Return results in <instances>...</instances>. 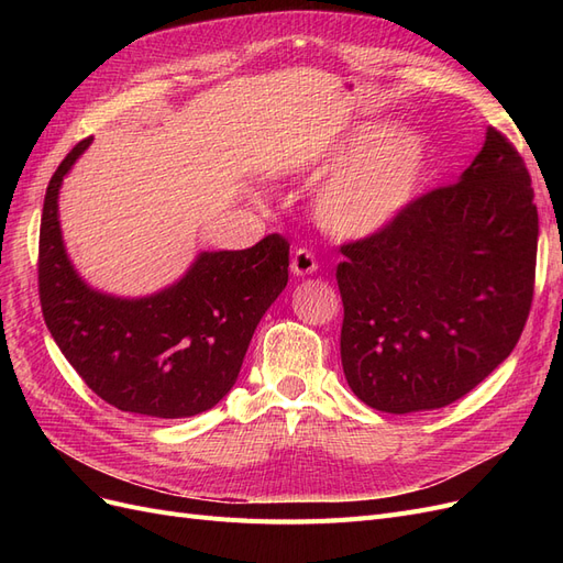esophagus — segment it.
<instances>
[{
    "label": "esophagus",
    "instance_id": "esophagus-1",
    "mask_svg": "<svg viewBox=\"0 0 563 563\" xmlns=\"http://www.w3.org/2000/svg\"><path fill=\"white\" fill-rule=\"evenodd\" d=\"M317 269V258L314 253L310 249H296L294 251V258H291V272L298 277H305V275H312V272Z\"/></svg>",
    "mask_w": 563,
    "mask_h": 563
}]
</instances>
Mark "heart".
Here are the masks:
<instances>
[{"label":"heart","instance_id":"b5f03b06","mask_svg":"<svg viewBox=\"0 0 563 563\" xmlns=\"http://www.w3.org/2000/svg\"><path fill=\"white\" fill-rule=\"evenodd\" d=\"M428 145L416 131L385 135L383 126H366L338 150L340 168L321 185L317 218L343 236H366L387 228L416 197Z\"/></svg>","mask_w":563,"mask_h":563}]
</instances>
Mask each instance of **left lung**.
<instances>
[{"label":"left lung","mask_w":563,"mask_h":563,"mask_svg":"<svg viewBox=\"0 0 563 563\" xmlns=\"http://www.w3.org/2000/svg\"><path fill=\"white\" fill-rule=\"evenodd\" d=\"M340 253V362L354 395L385 413L449 406L507 360L531 312V176L490 126L460 180Z\"/></svg>","instance_id":"left-lung-1"}]
</instances>
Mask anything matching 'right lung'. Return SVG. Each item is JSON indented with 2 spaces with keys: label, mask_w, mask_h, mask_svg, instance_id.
Listing matches in <instances>:
<instances>
[{
  "label": "right lung",
  "mask_w": 563,
  "mask_h": 563,
  "mask_svg": "<svg viewBox=\"0 0 563 563\" xmlns=\"http://www.w3.org/2000/svg\"><path fill=\"white\" fill-rule=\"evenodd\" d=\"M79 141L51 176L37 284L46 327L79 378L119 411L187 418L232 389L251 335L288 282V244L267 234L244 251L201 253L166 291L122 300L96 294L67 261L58 225V187L89 147Z\"/></svg>",
  "instance_id": "right-lung-1"
}]
</instances>
